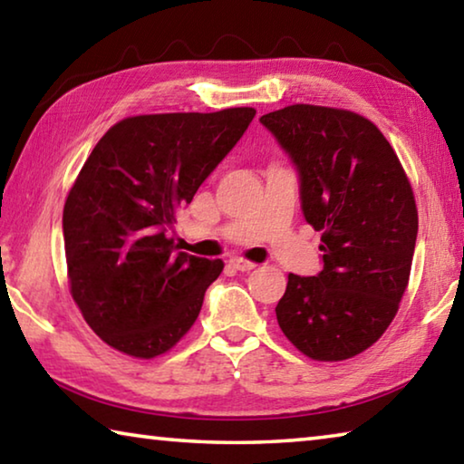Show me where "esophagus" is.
Returning <instances> with one entry per match:
<instances>
[{
	"instance_id": "34e87169",
	"label": "esophagus",
	"mask_w": 464,
	"mask_h": 464,
	"mask_svg": "<svg viewBox=\"0 0 464 464\" xmlns=\"http://www.w3.org/2000/svg\"><path fill=\"white\" fill-rule=\"evenodd\" d=\"M229 266H231L233 270H237V272H249V270H254V268H256V264H254V262L241 260V257H235V260H231V262H229Z\"/></svg>"
}]
</instances>
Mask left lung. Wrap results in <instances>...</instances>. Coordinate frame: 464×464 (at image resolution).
Wrapping results in <instances>:
<instances>
[{"label":"left lung","mask_w":464,"mask_h":464,"mask_svg":"<svg viewBox=\"0 0 464 464\" xmlns=\"http://www.w3.org/2000/svg\"><path fill=\"white\" fill-rule=\"evenodd\" d=\"M260 122L293 161L304 221L321 231L324 251L315 276H288L278 325L313 360L352 358L384 334L410 280V179L382 132L348 110L295 104Z\"/></svg>","instance_id":"1"}]
</instances>
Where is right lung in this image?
Returning <instances> with one entry per match:
<instances>
[{
  "label": "right lung",
  "instance_id": "1",
  "mask_svg": "<svg viewBox=\"0 0 464 464\" xmlns=\"http://www.w3.org/2000/svg\"><path fill=\"white\" fill-rule=\"evenodd\" d=\"M254 116H132L93 147L63 208V237L73 301L108 345L155 358L194 325L223 262L176 251L168 231Z\"/></svg>",
  "mask_w": 464,
  "mask_h": 464
}]
</instances>
